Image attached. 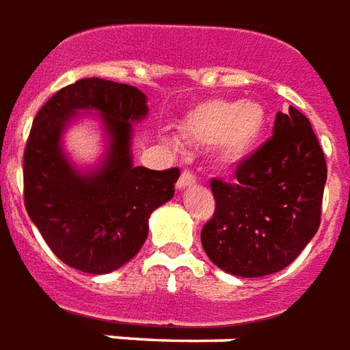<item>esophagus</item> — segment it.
I'll return each mask as SVG.
<instances>
[{"label":"esophagus","instance_id":"1","mask_svg":"<svg viewBox=\"0 0 350 350\" xmlns=\"http://www.w3.org/2000/svg\"><path fill=\"white\" fill-rule=\"evenodd\" d=\"M195 183H196L195 176L185 170V172H182V176H180V180H178V183H176V187L182 191V189L191 187V185H195Z\"/></svg>","mask_w":350,"mask_h":350}]
</instances>
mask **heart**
<instances>
[{
  "instance_id": "b5f03b06",
  "label": "heart",
  "mask_w": 350,
  "mask_h": 350,
  "mask_svg": "<svg viewBox=\"0 0 350 350\" xmlns=\"http://www.w3.org/2000/svg\"><path fill=\"white\" fill-rule=\"evenodd\" d=\"M182 135L196 144H213L222 168H234L254 154L267 131V111L258 102L215 98L195 105L180 122Z\"/></svg>"
}]
</instances>
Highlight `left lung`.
I'll use <instances>...</instances> for the list:
<instances>
[{
    "instance_id": "8db88e82",
    "label": "left lung",
    "mask_w": 350,
    "mask_h": 350,
    "mask_svg": "<svg viewBox=\"0 0 350 350\" xmlns=\"http://www.w3.org/2000/svg\"><path fill=\"white\" fill-rule=\"evenodd\" d=\"M327 161L312 124L295 107L276 113L273 137L235 168L211 180L215 213L202 247L215 265L241 278L286 269L317 234Z\"/></svg>"
}]
</instances>
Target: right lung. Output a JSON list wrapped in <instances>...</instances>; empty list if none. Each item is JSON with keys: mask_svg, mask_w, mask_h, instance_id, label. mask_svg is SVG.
<instances>
[{"mask_svg": "<svg viewBox=\"0 0 350 350\" xmlns=\"http://www.w3.org/2000/svg\"><path fill=\"white\" fill-rule=\"evenodd\" d=\"M90 110L100 115L108 150L100 165L81 171L64 152L62 135ZM146 115L137 87L87 77L55 92L35 116L23 154L25 209L70 267L89 274L122 267L148 237L150 215L174 196L178 168L133 165V124Z\"/></svg>", "mask_w": 350, "mask_h": 350, "instance_id": "1", "label": "right lung"}]
</instances>
